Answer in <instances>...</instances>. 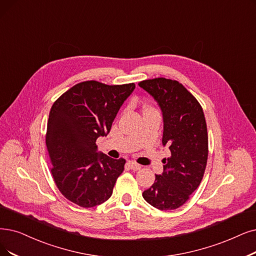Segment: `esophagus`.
Wrapping results in <instances>:
<instances>
[{"mask_svg":"<svg viewBox=\"0 0 256 256\" xmlns=\"http://www.w3.org/2000/svg\"><path fill=\"white\" fill-rule=\"evenodd\" d=\"M127 166L131 169V170H134V171H138L140 169V165H138V164H136V162L134 160H129L127 162Z\"/></svg>","mask_w":256,"mask_h":256,"instance_id":"esophagus-1","label":"esophagus"}]
</instances>
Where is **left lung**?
<instances>
[{
    "label": "left lung",
    "mask_w": 256,
    "mask_h": 256,
    "mask_svg": "<svg viewBox=\"0 0 256 256\" xmlns=\"http://www.w3.org/2000/svg\"><path fill=\"white\" fill-rule=\"evenodd\" d=\"M156 100L164 118L162 145L171 156L164 172L142 198L160 210L182 206L198 189L208 160V131L204 111L194 96L176 80L156 78L138 83Z\"/></svg>",
    "instance_id": "8db88e82"
}]
</instances>
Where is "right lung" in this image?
<instances>
[{
  "label": "right lung",
  "instance_id": "right-lung-1",
  "mask_svg": "<svg viewBox=\"0 0 256 256\" xmlns=\"http://www.w3.org/2000/svg\"><path fill=\"white\" fill-rule=\"evenodd\" d=\"M134 83L106 85L85 80L68 89L49 112L46 146L51 174L60 192L80 207L91 208L112 194L126 160L96 152V138L111 129Z\"/></svg>",
  "mask_w": 256,
  "mask_h": 256
}]
</instances>
